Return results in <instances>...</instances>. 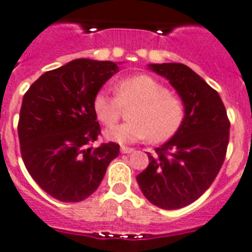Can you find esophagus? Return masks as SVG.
Masks as SVG:
<instances>
[{
  "instance_id": "34e87169",
  "label": "esophagus",
  "mask_w": 252,
  "mask_h": 252,
  "mask_svg": "<svg viewBox=\"0 0 252 252\" xmlns=\"http://www.w3.org/2000/svg\"><path fill=\"white\" fill-rule=\"evenodd\" d=\"M132 148H130V147H125V146H122L121 147V152H122V154H131L132 152Z\"/></svg>"
}]
</instances>
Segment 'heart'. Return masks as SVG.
<instances>
[{"mask_svg": "<svg viewBox=\"0 0 252 252\" xmlns=\"http://www.w3.org/2000/svg\"><path fill=\"white\" fill-rule=\"evenodd\" d=\"M117 96L106 90L94 94L92 108L97 120L110 127L122 116L124 108H131L130 122L105 132L112 142L126 144L148 138L151 143H162L172 138L185 118V106L178 96L156 78L146 74L118 82Z\"/></svg>", "mask_w": 252, "mask_h": 252, "instance_id": "heart-1", "label": "heart"}]
</instances>
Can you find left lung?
Returning a JSON list of instances; mask_svg holds the SVG:
<instances>
[{
    "label": "left lung",
    "mask_w": 252,
    "mask_h": 252,
    "mask_svg": "<svg viewBox=\"0 0 252 252\" xmlns=\"http://www.w3.org/2000/svg\"><path fill=\"white\" fill-rule=\"evenodd\" d=\"M169 80L185 106V118L168 142L148 154L138 177L143 195L158 208L178 209L200 198L220 172L230 122L222 100L206 80L183 63H151Z\"/></svg>",
    "instance_id": "obj_1"
}]
</instances>
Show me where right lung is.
<instances>
[{"mask_svg":"<svg viewBox=\"0 0 252 252\" xmlns=\"http://www.w3.org/2000/svg\"><path fill=\"white\" fill-rule=\"evenodd\" d=\"M116 72L114 62L79 58L44 72L24 94L18 124L22 158L35 182L60 202L94 194L120 155L117 143L91 146L101 132L92 101Z\"/></svg>","mask_w":252,"mask_h":252,"instance_id":"add662e5","label":"right lung"}]
</instances>
